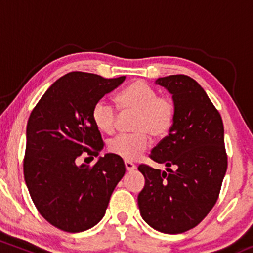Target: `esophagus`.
<instances>
[{"instance_id":"34e87169","label":"esophagus","mask_w":253,"mask_h":253,"mask_svg":"<svg viewBox=\"0 0 253 253\" xmlns=\"http://www.w3.org/2000/svg\"><path fill=\"white\" fill-rule=\"evenodd\" d=\"M125 167H126L127 171H133V170H135V168H136L135 165L129 161H125Z\"/></svg>"}]
</instances>
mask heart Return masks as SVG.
<instances>
[{"label":"heart","mask_w":253,"mask_h":253,"mask_svg":"<svg viewBox=\"0 0 253 253\" xmlns=\"http://www.w3.org/2000/svg\"><path fill=\"white\" fill-rule=\"evenodd\" d=\"M123 113H135L133 134L115 136L108 149L125 161H134L150 145V135H167L175 121L176 108L171 98L158 96V92L143 81H135L124 88L117 96ZM117 110L109 102L100 100L92 109V121L101 132L112 134L117 126Z\"/></svg>","instance_id":"b5f03b06"}]
</instances>
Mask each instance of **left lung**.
I'll return each mask as SVG.
<instances>
[{"instance_id":"obj_1","label":"left lung","mask_w":253,"mask_h":253,"mask_svg":"<svg viewBox=\"0 0 253 253\" xmlns=\"http://www.w3.org/2000/svg\"><path fill=\"white\" fill-rule=\"evenodd\" d=\"M155 83L172 95L176 115L169 134L150 155L167 171L139 165L145 185L138 195V206L151 227L178 234L199 225L219 196L227 170L223 124L193 78L171 75Z\"/></svg>"}]
</instances>
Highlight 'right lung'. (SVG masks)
I'll return each mask as SVG.
<instances>
[{"mask_svg":"<svg viewBox=\"0 0 253 253\" xmlns=\"http://www.w3.org/2000/svg\"><path fill=\"white\" fill-rule=\"evenodd\" d=\"M75 71L46 90L31 113L26 130L24 175L37 210L51 225L70 233L94 227L106 214L109 199L126 168L121 157L107 153L94 167L104 144L92 121V109L125 81Z\"/></svg>","mask_w":253,"mask_h":253,"instance_id":"1","label":"right lung"}]
</instances>
